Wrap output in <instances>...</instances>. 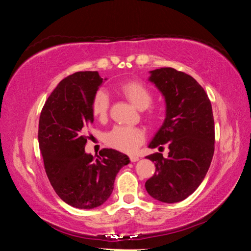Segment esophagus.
I'll use <instances>...</instances> for the list:
<instances>
[{"instance_id": "1", "label": "esophagus", "mask_w": 251, "mask_h": 251, "mask_svg": "<svg viewBox=\"0 0 251 251\" xmlns=\"http://www.w3.org/2000/svg\"><path fill=\"white\" fill-rule=\"evenodd\" d=\"M129 158H130V161H131V163H135V161L139 160V157H138V156H135V155H131V156H129Z\"/></svg>"}]
</instances>
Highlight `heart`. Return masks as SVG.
<instances>
[{
	"instance_id": "1",
	"label": "heart",
	"mask_w": 251,
	"mask_h": 251,
	"mask_svg": "<svg viewBox=\"0 0 251 251\" xmlns=\"http://www.w3.org/2000/svg\"><path fill=\"white\" fill-rule=\"evenodd\" d=\"M118 92L128 100L136 108L145 110L152 101L150 88L139 82H126L118 86ZM109 96L103 90L96 92L92 100V112L97 120H105L108 114ZM145 139V134L137 127L116 126L105 136L108 146L124 152H133Z\"/></svg>"
}]
</instances>
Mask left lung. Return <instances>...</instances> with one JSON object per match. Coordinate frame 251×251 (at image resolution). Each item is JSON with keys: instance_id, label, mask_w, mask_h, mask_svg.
I'll use <instances>...</instances> for the list:
<instances>
[{"instance_id": "obj_1", "label": "left lung", "mask_w": 251, "mask_h": 251, "mask_svg": "<svg viewBox=\"0 0 251 251\" xmlns=\"http://www.w3.org/2000/svg\"><path fill=\"white\" fill-rule=\"evenodd\" d=\"M166 103L163 125L148 147L163 148L168 157L155 152L147 158L155 164L154 176L145 182L147 193L157 201L174 203L192 195L209 169L215 144V123L206 92L192 76L172 67L150 72Z\"/></svg>"}]
</instances>
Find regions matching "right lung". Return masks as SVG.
Returning <instances> with one entry per match:
<instances>
[{"label":"right lung","mask_w":251,"mask_h":251,"mask_svg":"<svg viewBox=\"0 0 251 251\" xmlns=\"http://www.w3.org/2000/svg\"><path fill=\"white\" fill-rule=\"evenodd\" d=\"M106 79V78H105ZM105 79L97 72H77L58 83L41 112L39 144L50 185L63 201L93 209L107 201L128 156L104 148L85 152L88 125L94 121L93 97Z\"/></svg>","instance_id":"obj_1"}]
</instances>
